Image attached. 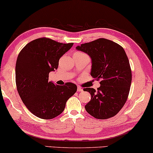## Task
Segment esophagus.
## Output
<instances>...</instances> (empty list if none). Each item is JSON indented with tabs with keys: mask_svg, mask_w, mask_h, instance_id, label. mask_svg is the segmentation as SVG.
Masks as SVG:
<instances>
[{
	"mask_svg": "<svg viewBox=\"0 0 153 153\" xmlns=\"http://www.w3.org/2000/svg\"><path fill=\"white\" fill-rule=\"evenodd\" d=\"M77 91H78V92H81V91H83V89H82V88L81 87V86H77Z\"/></svg>",
	"mask_w": 153,
	"mask_h": 153,
	"instance_id": "1",
	"label": "esophagus"
}]
</instances>
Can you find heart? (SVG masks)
Masks as SVG:
<instances>
[{
  "label": "heart",
  "instance_id": "b5f03b06",
  "mask_svg": "<svg viewBox=\"0 0 153 153\" xmlns=\"http://www.w3.org/2000/svg\"><path fill=\"white\" fill-rule=\"evenodd\" d=\"M74 54H83V53H81V52H78V51H77V52H76V53H75Z\"/></svg>",
  "mask_w": 153,
  "mask_h": 153
}]
</instances>
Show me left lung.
I'll use <instances>...</instances> for the list:
<instances>
[{"label":"left lung","mask_w":153,"mask_h":153,"mask_svg":"<svg viewBox=\"0 0 153 153\" xmlns=\"http://www.w3.org/2000/svg\"><path fill=\"white\" fill-rule=\"evenodd\" d=\"M76 49L91 57V76L101 80L97 91L84 88L91 95V101L85 106L86 111L100 120L117 115L126 103L132 81L131 69L124 49L105 38L82 44Z\"/></svg>","instance_id":"8db88e82"}]
</instances>
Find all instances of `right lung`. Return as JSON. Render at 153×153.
<instances>
[{
    "instance_id": "1",
    "label": "right lung",
    "mask_w": 153,
    "mask_h": 153,
    "mask_svg": "<svg viewBox=\"0 0 153 153\" xmlns=\"http://www.w3.org/2000/svg\"><path fill=\"white\" fill-rule=\"evenodd\" d=\"M74 43L40 38L26 45L16 64V84L20 98L31 113L50 120L63 112L66 102L77 91L71 82L56 85L49 82V74L58 67L60 58Z\"/></svg>"
}]
</instances>
